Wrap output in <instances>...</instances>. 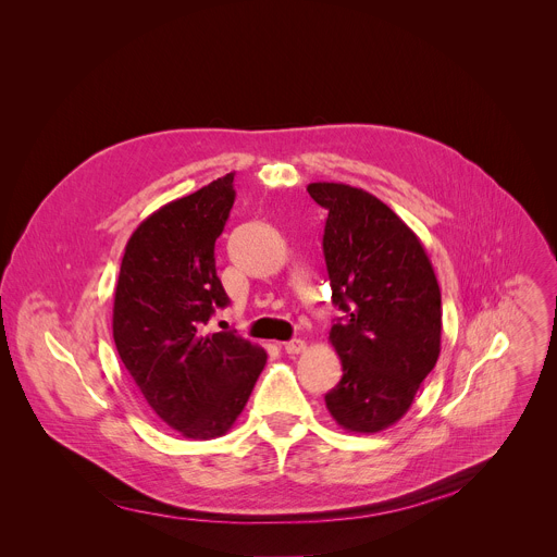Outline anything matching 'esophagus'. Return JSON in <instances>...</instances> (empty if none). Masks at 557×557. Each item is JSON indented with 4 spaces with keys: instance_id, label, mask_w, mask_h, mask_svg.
Instances as JSON below:
<instances>
[{
    "instance_id": "34e87169",
    "label": "esophagus",
    "mask_w": 557,
    "mask_h": 557,
    "mask_svg": "<svg viewBox=\"0 0 557 557\" xmlns=\"http://www.w3.org/2000/svg\"><path fill=\"white\" fill-rule=\"evenodd\" d=\"M282 348H284V352H288V355H299V352L306 350V344H304L301 339H290V342L282 344Z\"/></svg>"
}]
</instances>
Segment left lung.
I'll return each mask as SVG.
<instances>
[{
	"label": "left lung",
	"instance_id": "1",
	"mask_svg": "<svg viewBox=\"0 0 557 557\" xmlns=\"http://www.w3.org/2000/svg\"><path fill=\"white\" fill-rule=\"evenodd\" d=\"M306 189L329 211L324 258L346 312L329 337L344 374L326 408L339 428L374 434L410 410L436 366L441 288L419 235L376 196L344 183Z\"/></svg>",
	"mask_w": 557,
	"mask_h": 557
}]
</instances>
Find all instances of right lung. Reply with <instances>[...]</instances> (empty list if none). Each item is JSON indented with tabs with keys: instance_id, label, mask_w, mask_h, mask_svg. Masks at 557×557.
Segmentation results:
<instances>
[{
	"instance_id": "right-lung-1",
	"label": "right lung",
	"mask_w": 557,
	"mask_h": 557,
	"mask_svg": "<svg viewBox=\"0 0 557 557\" xmlns=\"http://www.w3.org/2000/svg\"><path fill=\"white\" fill-rule=\"evenodd\" d=\"M233 200L226 174L147 215L127 240L114 290L112 333L125 370L149 408L194 441L231 430L267 366L264 348L202 333L228 304L213 249Z\"/></svg>"
}]
</instances>
